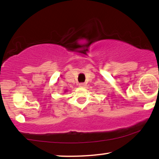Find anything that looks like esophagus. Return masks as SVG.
<instances>
[{"label": "esophagus", "mask_w": 159, "mask_h": 159, "mask_svg": "<svg viewBox=\"0 0 159 159\" xmlns=\"http://www.w3.org/2000/svg\"><path fill=\"white\" fill-rule=\"evenodd\" d=\"M79 86L80 87H84L85 86H86V84H85V83H80V84H79Z\"/></svg>", "instance_id": "esophagus-1"}]
</instances>
